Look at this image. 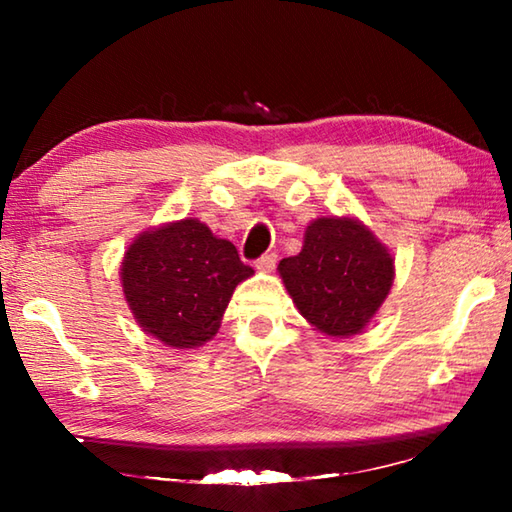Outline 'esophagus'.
<instances>
[{"label":"esophagus","instance_id":"obj_1","mask_svg":"<svg viewBox=\"0 0 512 512\" xmlns=\"http://www.w3.org/2000/svg\"><path fill=\"white\" fill-rule=\"evenodd\" d=\"M275 264H277V255L275 253H264L255 262V266L259 268V271H273Z\"/></svg>","mask_w":512,"mask_h":512}]
</instances>
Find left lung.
Segmentation results:
<instances>
[{
  "label": "left lung",
  "instance_id": "left-lung-1",
  "mask_svg": "<svg viewBox=\"0 0 512 512\" xmlns=\"http://www.w3.org/2000/svg\"><path fill=\"white\" fill-rule=\"evenodd\" d=\"M293 302L327 336L359 334L386 300L393 284V257L354 219H316L305 246L280 262Z\"/></svg>",
  "mask_w": 512,
  "mask_h": 512
}]
</instances>
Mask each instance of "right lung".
I'll return each instance as SVG.
<instances>
[{"label": "right lung", "mask_w": 512, "mask_h": 512, "mask_svg": "<svg viewBox=\"0 0 512 512\" xmlns=\"http://www.w3.org/2000/svg\"><path fill=\"white\" fill-rule=\"evenodd\" d=\"M255 271L230 241L183 219L137 237L121 262V284L144 332L171 345L210 341L237 284Z\"/></svg>", "instance_id": "right-lung-1"}]
</instances>
